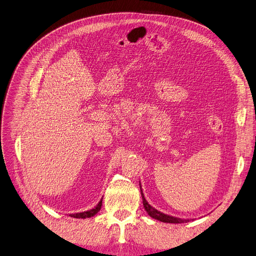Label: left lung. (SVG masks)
Here are the masks:
<instances>
[{"label": "left lung", "mask_w": 256, "mask_h": 256, "mask_svg": "<svg viewBox=\"0 0 256 256\" xmlns=\"http://www.w3.org/2000/svg\"><path fill=\"white\" fill-rule=\"evenodd\" d=\"M140 189H141V194H142V199H143V205H144V208L145 210L148 212V214L157 220H160L162 222H170V224H184V222H190L189 220H184V218H174V216H168V214H162L160 212H158L157 209H155L154 207H152L148 202L147 200L145 199L144 197V194H143V190L141 188V184H140Z\"/></svg>", "instance_id": "8db88e82"}]
</instances>
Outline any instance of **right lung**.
I'll list each match as a JSON object with an SVG mask.
<instances>
[{
	"label": "right lung",
	"instance_id": "add662e5",
	"mask_svg": "<svg viewBox=\"0 0 256 256\" xmlns=\"http://www.w3.org/2000/svg\"><path fill=\"white\" fill-rule=\"evenodd\" d=\"M102 206V199L100 200V202L97 204L96 207L90 209L88 212H80V214H69V216L72 218H92L96 214H98L100 212Z\"/></svg>",
	"mask_w": 256,
	"mask_h": 256
}]
</instances>
